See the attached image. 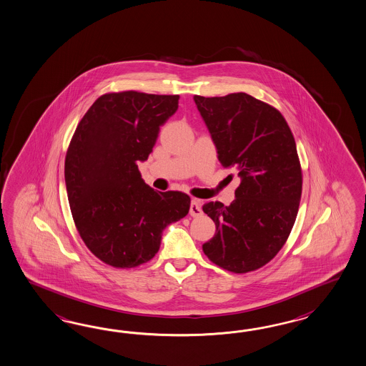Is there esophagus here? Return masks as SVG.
<instances>
[{
  "mask_svg": "<svg viewBox=\"0 0 366 366\" xmlns=\"http://www.w3.org/2000/svg\"><path fill=\"white\" fill-rule=\"evenodd\" d=\"M203 214L202 211V206H200V202L197 199H192L191 200V206H189V215L197 217Z\"/></svg>",
  "mask_w": 366,
  "mask_h": 366,
  "instance_id": "esophagus-1",
  "label": "esophagus"
}]
</instances>
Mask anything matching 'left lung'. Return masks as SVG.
Here are the masks:
<instances>
[{
    "mask_svg": "<svg viewBox=\"0 0 366 366\" xmlns=\"http://www.w3.org/2000/svg\"><path fill=\"white\" fill-rule=\"evenodd\" d=\"M194 101L217 159L240 177L229 206H203L216 225L203 251L227 271H254L282 249L297 216L302 178L295 138L282 114L252 95H195Z\"/></svg>",
    "mask_w": 366,
    "mask_h": 366,
    "instance_id": "left-lung-1",
    "label": "left lung"
}]
</instances>
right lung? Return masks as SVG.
<instances>
[{"label": "right lung", "instance_id": "obj_1", "mask_svg": "<svg viewBox=\"0 0 366 366\" xmlns=\"http://www.w3.org/2000/svg\"><path fill=\"white\" fill-rule=\"evenodd\" d=\"M178 104L179 95H102L70 142L65 182L75 227L87 248L115 268L149 262L166 227L189 211L187 194L154 191L138 169Z\"/></svg>", "mask_w": 366, "mask_h": 366}]
</instances>
